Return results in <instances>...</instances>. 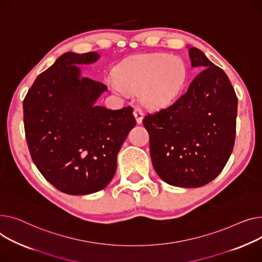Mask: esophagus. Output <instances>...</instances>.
<instances>
[{"label":"esophagus","instance_id":"1","mask_svg":"<svg viewBox=\"0 0 262 262\" xmlns=\"http://www.w3.org/2000/svg\"><path fill=\"white\" fill-rule=\"evenodd\" d=\"M133 114H134V117H135V119H136V122L138 125L140 124H142V121H143V116H144V112H143V109L141 106H136L135 109H134V112H133Z\"/></svg>","mask_w":262,"mask_h":262}]
</instances>
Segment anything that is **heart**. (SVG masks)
<instances>
[{
  "label": "heart",
  "instance_id": "heart-1",
  "mask_svg": "<svg viewBox=\"0 0 262 262\" xmlns=\"http://www.w3.org/2000/svg\"><path fill=\"white\" fill-rule=\"evenodd\" d=\"M186 79L187 68L180 57L156 54L135 56L124 61L107 83L113 92L124 97L140 90L141 102L155 109L171 103Z\"/></svg>",
  "mask_w": 262,
  "mask_h": 262
}]
</instances>
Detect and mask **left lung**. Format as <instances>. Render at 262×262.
<instances>
[{"instance_id": "8db88e82", "label": "left lung", "mask_w": 262, "mask_h": 262, "mask_svg": "<svg viewBox=\"0 0 262 262\" xmlns=\"http://www.w3.org/2000/svg\"><path fill=\"white\" fill-rule=\"evenodd\" d=\"M193 68L204 69L174 103L144 117L150 156L169 185L195 188L217 178L235 144L238 99L227 75L196 48Z\"/></svg>"}]
</instances>
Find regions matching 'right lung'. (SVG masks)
<instances>
[{"instance_id":"1","label":"right lung","mask_w":262,"mask_h":262,"mask_svg":"<svg viewBox=\"0 0 262 262\" xmlns=\"http://www.w3.org/2000/svg\"><path fill=\"white\" fill-rule=\"evenodd\" d=\"M100 55L66 53L41 73L23 101L28 149L41 174L58 190L82 195L103 189L117 153L136 121L132 106L95 104L106 86L81 77L79 64Z\"/></svg>"}]
</instances>
